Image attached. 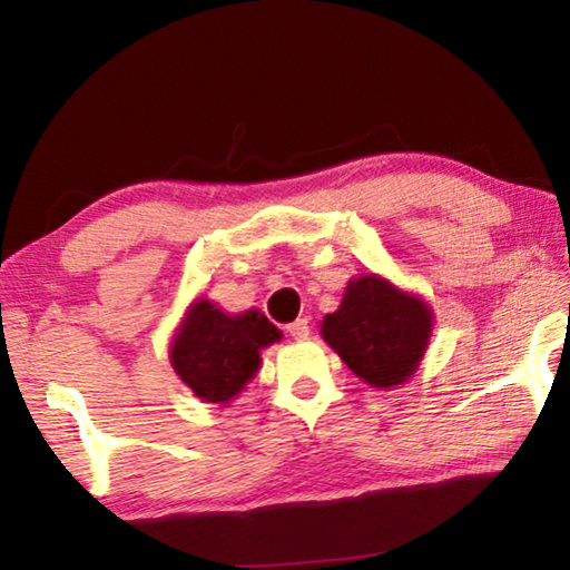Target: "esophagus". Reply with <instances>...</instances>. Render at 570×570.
<instances>
[{
  "mask_svg": "<svg viewBox=\"0 0 570 570\" xmlns=\"http://www.w3.org/2000/svg\"><path fill=\"white\" fill-rule=\"evenodd\" d=\"M286 332H288V336H292V340H296V342H304V340H308V320H296V322H292L286 326Z\"/></svg>",
  "mask_w": 570,
  "mask_h": 570,
  "instance_id": "34e87169",
  "label": "esophagus"
}]
</instances>
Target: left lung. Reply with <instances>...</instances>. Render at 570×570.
I'll use <instances>...</instances> for the list:
<instances>
[{
	"label": "left lung",
	"mask_w": 570,
	"mask_h": 570,
	"mask_svg": "<svg viewBox=\"0 0 570 570\" xmlns=\"http://www.w3.org/2000/svg\"><path fill=\"white\" fill-rule=\"evenodd\" d=\"M430 334V306L377 274L352 278L340 308L322 322L324 342L356 377L382 390L412 377Z\"/></svg>",
	"instance_id": "1"
}]
</instances>
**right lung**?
Wrapping results in <instances>:
<instances>
[{
	"label": "right lung",
	"mask_w": 570,
	"mask_h": 570,
	"mask_svg": "<svg viewBox=\"0 0 570 570\" xmlns=\"http://www.w3.org/2000/svg\"><path fill=\"white\" fill-rule=\"evenodd\" d=\"M278 340L282 332L258 308L226 314L200 296L173 336L170 364L196 397L228 404L258 372L262 350Z\"/></svg>",
	"instance_id": "obj_1"
}]
</instances>
